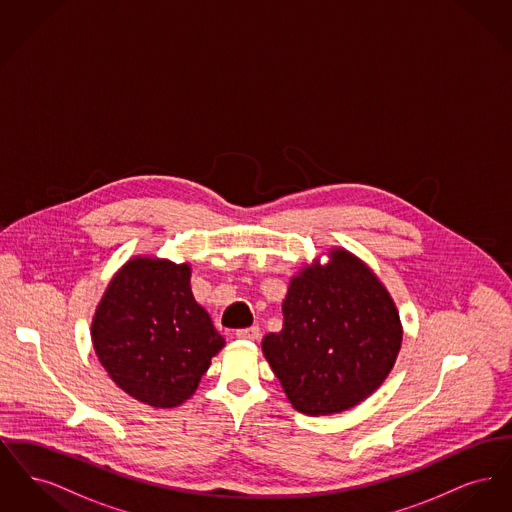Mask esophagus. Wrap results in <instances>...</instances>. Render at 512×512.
Listing matches in <instances>:
<instances>
[{
  "label": "esophagus",
  "instance_id": "34e87169",
  "mask_svg": "<svg viewBox=\"0 0 512 512\" xmlns=\"http://www.w3.org/2000/svg\"><path fill=\"white\" fill-rule=\"evenodd\" d=\"M259 336H261V330H259V326H249V328L236 330V338H240V340L255 341L259 340Z\"/></svg>",
  "mask_w": 512,
  "mask_h": 512
}]
</instances>
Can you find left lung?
<instances>
[{"mask_svg": "<svg viewBox=\"0 0 512 512\" xmlns=\"http://www.w3.org/2000/svg\"><path fill=\"white\" fill-rule=\"evenodd\" d=\"M293 276L284 324L263 353L293 409L341 413L378 390L395 365L403 330L388 290L345 249Z\"/></svg>", "mask_w": 512, "mask_h": 512, "instance_id": "8db88e82", "label": "left lung"}]
</instances>
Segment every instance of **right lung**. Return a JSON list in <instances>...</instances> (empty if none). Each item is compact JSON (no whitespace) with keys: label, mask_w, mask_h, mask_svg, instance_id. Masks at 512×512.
<instances>
[{"label":"right lung","mask_w":512,"mask_h":512,"mask_svg":"<svg viewBox=\"0 0 512 512\" xmlns=\"http://www.w3.org/2000/svg\"><path fill=\"white\" fill-rule=\"evenodd\" d=\"M190 265L134 257L113 276L92 322L99 363L130 397L172 409L190 399L224 338L194 299Z\"/></svg>","instance_id":"1"}]
</instances>
